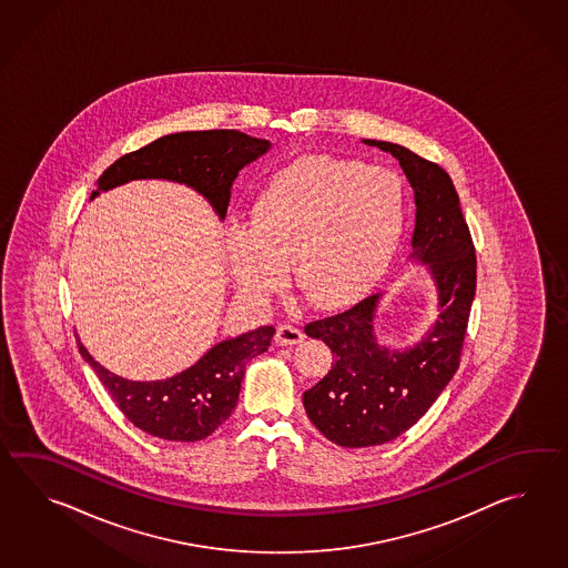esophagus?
<instances>
[{
  "instance_id": "esophagus-1",
  "label": "esophagus",
  "mask_w": 568,
  "mask_h": 568,
  "mask_svg": "<svg viewBox=\"0 0 568 568\" xmlns=\"http://www.w3.org/2000/svg\"><path fill=\"white\" fill-rule=\"evenodd\" d=\"M302 338H304V333H302L301 326L290 325V323L278 326V333H276L278 345H296V343H301Z\"/></svg>"
}]
</instances>
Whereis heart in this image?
<instances>
[{
  "label": "heart",
  "instance_id": "1",
  "mask_svg": "<svg viewBox=\"0 0 568 568\" xmlns=\"http://www.w3.org/2000/svg\"><path fill=\"white\" fill-rule=\"evenodd\" d=\"M404 219L406 193L394 170L302 158L255 194L250 225L227 231L231 274L245 296L266 301L284 288L294 264L306 301H343L387 266Z\"/></svg>",
  "mask_w": 568,
  "mask_h": 568
}]
</instances>
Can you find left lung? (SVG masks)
Masks as SVG:
<instances>
[{"label":"left lung","instance_id":"8db88e82","mask_svg":"<svg viewBox=\"0 0 568 568\" xmlns=\"http://www.w3.org/2000/svg\"><path fill=\"white\" fill-rule=\"evenodd\" d=\"M396 158L414 191L412 264H423L436 290V314L408 347H387L375 335L384 294L345 313L304 326L333 353L331 372L304 392L311 423L338 447H375L404 435L435 404L459 369L471 313L477 260L460 213L459 194L445 170L404 145L363 140Z\"/></svg>","mask_w":568,"mask_h":568}]
</instances>
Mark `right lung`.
<instances>
[{
	"instance_id": "add662e5",
	"label": "right lung",
	"mask_w": 568,
	"mask_h": 568,
	"mask_svg": "<svg viewBox=\"0 0 568 568\" xmlns=\"http://www.w3.org/2000/svg\"><path fill=\"white\" fill-rule=\"evenodd\" d=\"M270 148L267 140L237 130L169 133L115 160L99 179L91 201L132 181L179 182L205 196L223 221L240 170ZM274 333V326H260L225 338L189 369L156 382H132L109 372L81 341L79 351L130 423L164 440L194 443L230 418L240 399L245 363L267 351Z\"/></svg>"
}]
</instances>
